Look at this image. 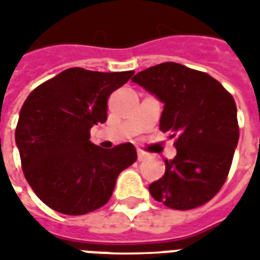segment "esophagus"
<instances>
[{"instance_id":"obj_1","label":"esophagus","mask_w":260,"mask_h":260,"mask_svg":"<svg viewBox=\"0 0 260 260\" xmlns=\"http://www.w3.org/2000/svg\"><path fill=\"white\" fill-rule=\"evenodd\" d=\"M147 156L148 155H147L145 152H143V151H137V158H139V161H144Z\"/></svg>"}]
</instances>
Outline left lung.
Segmentation results:
<instances>
[{
	"label": "left lung",
	"instance_id": "obj_1",
	"mask_svg": "<svg viewBox=\"0 0 260 260\" xmlns=\"http://www.w3.org/2000/svg\"><path fill=\"white\" fill-rule=\"evenodd\" d=\"M132 81L162 102L159 130L176 139V155L165 159V174L148 187L151 196L175 210L207 203L227 179L238 144L233 95L209 74L178 62L147 68Z\"/></svg>",
	"mask_w": 260,
	"mask_h": 260
}]
</instances>
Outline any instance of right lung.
<instances>
[{"mask_svg": "<svg viewBox=\"0 0 260 260\" xmlns=\"http://www.w3.org/2000/svg\"><path fill=\"white\" fill-rule=\"evenodd\" d=\"M133 74L68 68L26 98L16 147L27 183L50 209L81 215L102 207L119 174L136 162L132 143L104 150L89 140L91 127L108 119L110 93Z\"/></svg>", "mask_w": 260, "mask_h": 260, "instance_id": "right-lung-1", "label": "right lung"}]
</instances>
